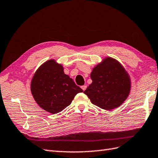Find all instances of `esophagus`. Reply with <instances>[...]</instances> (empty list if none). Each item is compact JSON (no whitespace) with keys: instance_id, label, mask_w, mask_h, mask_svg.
<instances>
[{"instance_id":"1","label":"esophagus","mask_w":158,"mask_h":158,"mask_svg":"<svg viewBox=\"0 0 158 158\" xmlns=\"http://www.w3.org/2000/svg\"><path fill=\"white\" fill-rule=\"evenodd\" d=\"M86 88H87V86H86V85H83V86H81V89H82L83 91H85V90L86 89Z\"/></svg>"}]
</instances>
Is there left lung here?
I'll return each instance as SVG.
<instances>
[{
  "label": "left lung",
  "instance_id": "obj_1",
  "mask_svg": "<svg viewBox=\"0 0 158 158\" xmlns=\"http://www.w3.org/2000/svg\"><path fill=\"white\" fill-rule=\"evenodd\" d=\"M90 77L92 83L83 93L99 108L111 110L122 105L129 96V75L114 58H104L93 69Z\"/></svg>",
  "mask_w": 158,
  "mask_h": 158
}]
</instances>
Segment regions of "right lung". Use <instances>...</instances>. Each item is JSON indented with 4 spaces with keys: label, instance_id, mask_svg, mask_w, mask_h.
<instances>
[{
    "label": "right lung",
    "instance_id": "add662e5",
    "mask_svg": "<svg viewBox=\"0 0 158 158\" xmlns=\"http://www.w3.org/2000/svg\"><path fill=\"white\" fill-rule=\"evenodd\" d=\"M31 92L40 107L51 114H56L70 105L83 89L64 74L60 64L50 59L35 71L31 81Z\"/></svg>",
    "mask_w": 158,
    "mask_h": 158
}]
</instances>
